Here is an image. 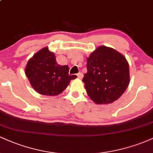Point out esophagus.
<instances>
[{
    "instance_id": "1",
    "label": "esophagus",
    "mask_w": 153,
    "mask_h": 153,
    "mask_svg": "<svg viewBox=\"0 0 153 153\" xmlns=\"http://www.w3.org/2000/svg\"><path fill=\"white\" fill-rule=\"evenodd\" d=\"M77 76H78V78L81 79L82 78V76H83V75H82V73H78V75H77Z\"/></svg>"
}]
</instances>
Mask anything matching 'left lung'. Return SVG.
Returning a JSON list of instances; mask_svg holds the SVG:
<instances>
[{
	"mask_svg": "<svg viewBox=\"0 0 153 153\" xmlns=\"http://www.w3.org/2000/svg\"><path fill=\"white\" fill-rule=\"evenodd\" d=\"M87 73L82 81L89 97L97 104L117 101L129 83V64L114 49L100 46L87 58Z\"/></svg>",
	"mask_w": 153,
	"mask_h": 153,
	"instance_id": "8db88e82",
	"label": "left lung"
}]
</instances>
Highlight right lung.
<instances>
[{"label":"right lung","instance_id":"1","mask_svg":"<svg viewBox=\"0 0 153 153\" xmlns=\"http://www.w3.org/2000/svg\"><path fill=\"white\" fill-rule=\"evenodd\" d=\"M68 65H59L53 52L44 47L31 59L25 68V74L36 92L45 96H57L62 92L76 75H69Z\"/></svg>","mask_w":153,"mask_h":153}]
</instances>
